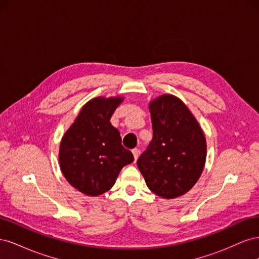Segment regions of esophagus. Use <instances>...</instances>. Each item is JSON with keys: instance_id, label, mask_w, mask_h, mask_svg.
Masks as SVG:
<instances>
[{"instance_id": "obj_1", "label": "esophagus", "mask_w": 259, "mask_h": 259, "mask_svg": "<svg viewBox=\"0 0 259 259\" xmlns=\"http://www.w3.org/2000/svg\"><path fill=\"white\" fill-rule=\"evenodd\" d=\"M132 152H133V155H134V160L136 162L137 159H138V156H139V150H138L137 148H135V149H133Z\"/></svg>"}]
</instances>
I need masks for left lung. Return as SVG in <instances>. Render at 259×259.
<instances>
[{
  "label": "left lung",
  "mask_w": 259,
  "mask_h": 259,
  "mask_svg": "<svg viewBox=\"0 0 259 259\" xmlns=\"http://www.w3.org/2000/svg\"><path fill=\"white\" fill-rule=\"evenodd\" d=\"M153 138L137 166L147 187L175 199L197 184L206 160V139L199 122L178 97L164 94L149 103Z\"/></svg>",
  "instance_id": "obj_1"
}]
</instances>
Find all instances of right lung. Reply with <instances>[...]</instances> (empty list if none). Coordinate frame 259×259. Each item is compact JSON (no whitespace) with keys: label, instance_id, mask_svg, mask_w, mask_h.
Segmentation results:
<instances>
[{"label":"right lung","instance_id":"add662e5","mask_svg":"<svg viewBox=\"0 0 259 259\" xmlns=\"http://www.w3.org/2000/svg\"><path fill=\"white\" fill-rule=\"evenodd\" d=\"M123 100V96L91 99L60 142L62 174L76 190L90 197L110 190L121 169L134 161L121 144L120 132L110 123Z\"/></svg>","mask_w":259,"mask_h":259}]
</instances>
